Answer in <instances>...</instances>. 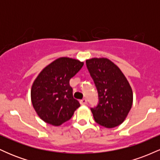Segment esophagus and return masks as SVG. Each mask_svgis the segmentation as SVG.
Here are the masks:
<instances>
[{
	"label": "esophagus",
	"instance_id": "34e87169",
	"mask_svg": "<svg viewBox=\"0 0 160 160\" xmlns=\"http://www.w3.org/2000/svg\"><path fill=\"white\" fill-rule=\"evenodd\" d=\"M80 104H82V105H85V104H87V99L86 98H82V100H80Z\"/></svg>",
	"mask_w": 160,
	"mask_h": 160
}]
</instances>
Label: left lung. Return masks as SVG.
Here are the masks:
<instances>
[{
  "label": "left lung",
  "mask_w": 160,
  "mask_h": 160,
  "mask_svg": "<svg viewBox=\"0 0 160 160\" xmlns=\"http://www.w3.org/2000/svg\"><path fill=\"white\" fill-rule=\"evenodd\" d=\"M98 95V103L91 108L95 121L106 128H114L125 120L132 105V90L120 69L108 58L86 61Z\"/></svg>",
  "instance_id": "8db88e82"
}]
</instances>
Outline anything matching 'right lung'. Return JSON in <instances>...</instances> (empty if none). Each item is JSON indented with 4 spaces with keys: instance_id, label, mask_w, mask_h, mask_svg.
<instances>
[{
    "instance_id": "right-lung-1",
    "label": "right lung",
    "mask_w": 160,
    "mask_h": 160,
    "mask_svg": "<svg viewBox=\"0 0 160 160\" xmlns=\"http://www.w3.org/2000/svg\"><path fill=\"white\" fill-rule=\"evenodd\" d=\"M83 62L62 57L45 68L34 80L31 91L33 107L41 120L60 126L72 117L80 107L73 97L71 78L82 68Z\"/></svg>"
}]
</instances>
